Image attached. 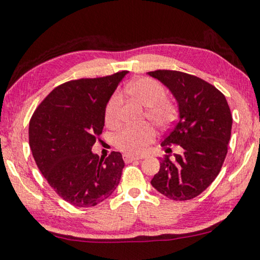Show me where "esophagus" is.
Here are the masks:
<instances>
[{"mask_svg":"<svg viewBox=\"0 0 260 260\" xmlns=\"http://www.w3.org/2000/svg\"><path fill=\"white\" fill-rule=\"evenodd\" d=\"M122 158H124L125 162H132L133 160H141V159H142L141 157H134V155H129V154H124V155H122Z\"/></svg>","mask_w":260,"mask_h":260,"instance_id":"1","label":"esophagus"}]
</instances>
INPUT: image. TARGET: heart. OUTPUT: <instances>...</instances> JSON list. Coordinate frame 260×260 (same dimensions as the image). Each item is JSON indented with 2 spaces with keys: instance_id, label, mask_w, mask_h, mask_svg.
<instances>
[{
  "instance_id": "1",
  "label": "heart",
  "mask_w": 260,
  "mask_h": 260,
  "mask_svg": "<svg viewBox=\"0 0 260 260\" xmlns=\"http://www.w3.org/2000/svg\"><path fill=\"white\" fill-rule=\"evenodd\" d=\"M126 91L146 108L145 116L155 126L166 127L175 119L176 107L166 99V89L159 82L152 78H140L127 85ZM120 106L121 95L119 92H116L106 106L105 121L107 126L119 125ZM153 139L154 131L150 125H143L138 128L127 127L116 134L115 144L125 153L139 155L144 152Z\"/></svg>"
}]
</instances>
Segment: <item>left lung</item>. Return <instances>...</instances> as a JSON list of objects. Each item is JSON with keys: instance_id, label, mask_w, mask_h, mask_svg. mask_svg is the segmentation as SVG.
<instances>
[{"instance_id": "obj_1", "label": "left lung", "mask_w": 260, "mask_h": 260, "mask_svg": "<svg viewBox=\"0 0 260 260\" xmlns=\"http://www.w3.org/2000/svg\"><path fill=\"white\" fill-rule=\"evenodd\" d=\"M169 88L178 103L179 118L161 146H182L183 152L160 160L151 184L175 201L193 199L218 175L228 153L232 115L225 95L214 85L176 70L148 73Z\"/></svg>"}]
</instances>
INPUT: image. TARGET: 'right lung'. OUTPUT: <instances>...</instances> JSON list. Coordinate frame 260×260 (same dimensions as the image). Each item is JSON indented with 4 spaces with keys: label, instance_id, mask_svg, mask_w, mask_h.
Listing matches in <instances>:
<instances>
[{
    "label": "right lung",
    "instance_id": "add662e5",
    "mask_svg": "<svg viewBox=\"0 0 260 260\" xmlns=\"http://www.w3.org/2000/svg\"><path fill=\"white\" fill-rule=\"evenodd\" d=\"M124 72L82 78L56 86L32 114L29 146L50 186L75 207L96 206L119 184L121 153L100 158L92 152L105 126V110Z\"/></svg>",
    "mask_w": 260,
    "mask_h": 260
}]
</instances>
